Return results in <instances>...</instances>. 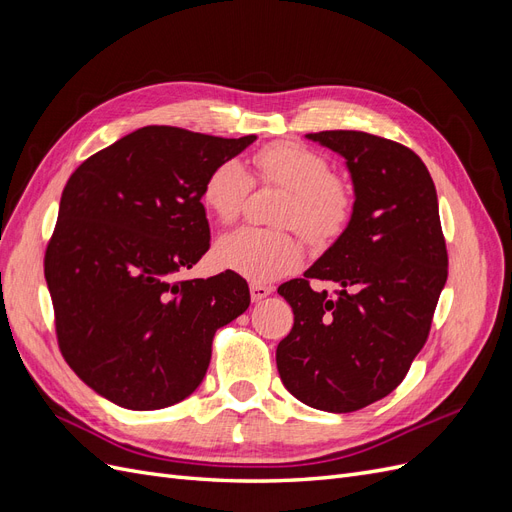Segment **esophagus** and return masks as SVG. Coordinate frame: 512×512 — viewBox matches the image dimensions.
Masks as SVG:
<instances>
[{"label": "esophagus", "instance_id": "34e87169", "mask_svg": "<svg viewBox=\"0 0 512 512\" xmlns=\"http://www.w3.org/2000/svg\"><path fill=\"white\" fill-rule=\"evenodd\" d=\"M271 292H273V288L267 286V284H258V282H252V284H250V294H252V301H254V303H256V301H262L265 297H269Z\"/></svg>", "mask_w": 512, "mask_h": 512}]
</instances>
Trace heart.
Returning a JSON list of instances; mask_svg holds the SVG:
<instances>
[{
	"instance_id": "b5f03b06",
	"label": "heart",
	"mask_w": 512,
	"mask_h": 512,
	"mask_svg": "<svg viewBox=\"0 0 512 512\" xmlns=\"http://www.w3.org/2000/svg\"><path fill=\"white\" fill-rule=\"evenodd\" d=\"M252 181L284 190L273 211V224L282 228H239L220 239L215 256L222 267L254 282L277 280L301 265L303 241L294 230L324 247L342 237L352 220V183L333 173L320 151L290 141L262 147L254 156L252 177L239 160L213 166L203 185V203L222 224H232L252 192Z\"/></svg>"
}]
</instances>
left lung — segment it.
I'll return each mask as SVG.
<instances>
[{
    "label": "left lung",
    "mask_w": 512,
    "mask_h": 512,
    "mask_svg": "<svg viewBox=\"0 0 512 512\" xmlns=\"http://www.w3.org/2000/svg\"><path fill=\"white\" fill-rule=\"evenodd\" d=\"M348 160L356 205L344 235L277 292L294 324L275 352L290 395L354 412L395 391L425 346L448 275L436 185L416 153L356 130L307 134ZM337 281L335 298L311 280Z\"/></svg>",
    "instance_id": "obj_1"
}]
</instances>
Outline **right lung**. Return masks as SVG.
I'll list each match as a JSON object with an SVG mask.
<instances>
[{
	"label": "right lung",
	"instance_id": "1",
	"mask_svg": "<svg viewBox=\"0 0 512 512\" xmlns=\"http://www.w3.org/2000/svg\"><path fill=\"white\" fill-rule=\"evenodd\" d=\"M256 136L147 126L70 175L44 252L55 335L87 386L128 410L192 395L215 331L250 305L235 271L179 280L211 245L207 175Z\"/></svg>",
	"mask_w": 512,
	"mask_h": 512
}]
</instances>
